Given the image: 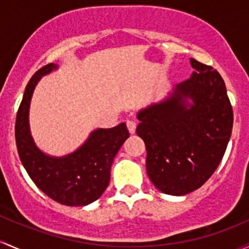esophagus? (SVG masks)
Wrapping results in <instances>:
<instances>
[{"mask_svg":"<svg viewBox=\"0 0 249 249\" xmlns=\"http://www.w3.org/2000/svg\"><path fill=\"white\" fill-rule=\"evenodd\" d=\"M126 126H127V130H129L130 133H135L136 127H137V123H136L135 120H127Z\"/></svg>","mask_w":249,"mask_h":249,"instance_id":"obj_1","label":"esophagus"}]
</instances>
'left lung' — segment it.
Wrapping results in <instances>:
<instances>
[{"mask_svg":"<svg viewBox=\"0 0 249 249\" xmlns=\"http://www.w3.org/2000/svg\"><path fill=\"white\" fill-rule=\"evenodd\" d=\"M190 64L195 71L189 79L163 102L137 114L136 132L145 143L147 176L168 195H185L208 181L233 129V108L222 76L195 59Z\"/></svg>","mask_w":249,"mask_h":249,"instance_id":"1","label":"left lung"}]
</instances>
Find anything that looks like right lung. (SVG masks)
<instances>
[{"mask_svg":"<svg viewBox=\"0 0 249 249\" xmlns=\"http://www.w3.org/2000/svg\"><path fill=\"white\" fill-rule=\"evenodd\" d=\"M56 68L58 65H46L27 85L16 114V146L29 177L48 197L65 206H86L98 200L107 188L113 158L129 138V131L125 123H120L112 129L94 130L78 150L64 157L43 154L31 135L29 105L41 76Z\"/></svg>","mask_w":249,"mask_h":249,"instance_id":"1","label":"right lung"}]
</instances>
